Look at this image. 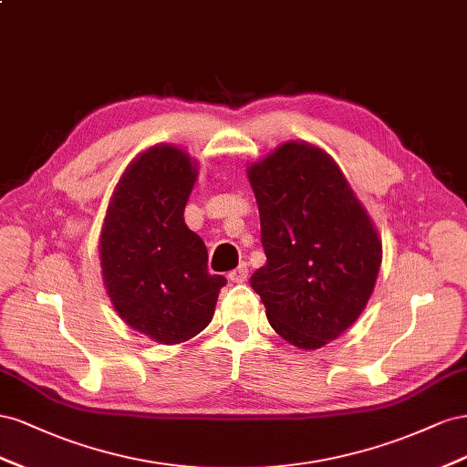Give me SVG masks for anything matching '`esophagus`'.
I'll return each instance as SVG.
<instances>
[{"label": "esophagus", "instance_id": "esophagus-1", "mask_svg": "<svg viewBox=\"0 0 467 467\" xmlns=\"http://www.w3.org/2000/svg\"><path fill=\"white\" fill-rule=\"evenodd\" d=\"M246 275H248V264L246 262H243L241 265H238L236 270L229 272V279H231V282H234V284H243L244 279H246Z\"/></svg>", "mask_w": 467, "mask_h": 467}]
</instances>
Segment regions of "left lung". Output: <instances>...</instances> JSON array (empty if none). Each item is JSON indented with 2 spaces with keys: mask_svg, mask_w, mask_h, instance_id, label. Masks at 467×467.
<instances>
[{
  "mask_svg": "<svg viewBox=\"0 0 467 467\" xmlns=\"http://www.w3.org/2000/svg\"><path fill=\"white\" fill-rule=\"evenodd\" d=\"M265 264L250 277L272 328L317 350L356 323L374 293L381 241L342 170L305 140L248 166Z\"/></svg>",
  "mask_w": 467,
  "mask_h": 467,
  "instance_id": "8db88e82",
  "label": "left lung"
}]
</instances>
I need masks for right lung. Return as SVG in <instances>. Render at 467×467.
<instances>
[{
	"instance_id": "obj_1",
	"label": "right lung",
	"mask_w": 467,
	"mask_h": 467,
	"mask_svg": "<svg viewBox=\"0 0 467 467\" xmlns=\"http://www.w3.org/2000/svg\"><path fill=\"white\" fill-rule=\"evenodd\" d=\"M197 162L156 144L127 166L99 236L103 284L123 321L158 344H180L213 318L223 275L207 272V248L183 221Z\"/></svg>"
}]
</instances>
